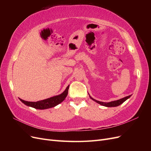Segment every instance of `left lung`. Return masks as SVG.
<instances>
[{"instance_id": "obj_1", "label": "left lung", "mask_w": 151, "mask_h": 151, "mask_svg": "<svg viewBox=\"0 0 151 151\" xmlns=\"http://www.w3.org/2000/svg\"><path fill=\"white\" fill-rule=\"evenodd\" d=\"M131 96V95L130 96H126L125 98H122V99H120L118 100H116V101H111V102H109V103H104V102H102V101H97V100H96L94 99H93V98H91L90 96L89 97L91 99H93V101H94L95 102L98 103V104L102 105V106H106V107H115V106H119V105H120L121 104H122L123 102H125L127 99H129L130 97Z\"/></svg>"}]
</instances>
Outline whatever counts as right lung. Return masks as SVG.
Masks as SVG:
<instances>
[{
	"label": "right lung",
	"instance_id": "right-lung-1",
	"mask_svg": "<svg viewBox=\"0 0 151 151\" xmlns=\"http://www.w3.org/2000/svg\"><path fill=\"white\" fill-rule=\"evenodd\" d=\"M68 88H69V86H68L67 87L65 90L63 91L62 94L57 96H55L53 97H51L46 99L42 100V101L36 102H30L24 101V100H22L21 99H20V100L22 103H23L24 104L27 105V106L33 107L35 109H45L53 108L62 103L63 100L65 99V98L67 97V96L68 94Z\"/></svg>",
	"mask_w": 151,
	"mask_h": 151
}]
</instances>
